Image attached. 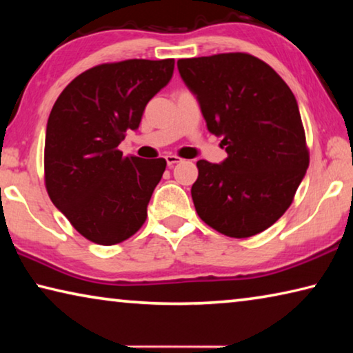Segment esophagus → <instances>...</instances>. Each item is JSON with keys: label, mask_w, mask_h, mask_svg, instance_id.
Returning a JSON list of instances; mask_svg holds the SVG:
<instances>
[{"label": "esophagus", "mask_w": 353, "mask_h": 353, "mask_svg": "<svg viewBox=\"0 0 353 353\" xmlns=\"http://www.w3.org/2000/svg\"><path fill=\"white\" fill-rule=\"evenodd\" d=\"M165 159H166V165H168L170 168H171V166H174L176 163H181L182 162V159L177 157V155H166Z\"/></svg>", "instance_id": "34e87169"}]
</instances>
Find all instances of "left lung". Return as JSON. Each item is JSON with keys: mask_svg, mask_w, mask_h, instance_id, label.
<instances>
[{"mask_svg": "<svg viewBox=\"0 0 353 353\" xmlns=\"http://www.w3.org/2000/svg\"><path fill=\"white\" fill-rule=\"evenodd\" d=\"M177 68L227 152L221 163H196V212L223 235L260 234L288 210L310 163L294 94L246 52L179 59Z\"/></svg>", "mask_w": 353, "mask_h": 353, "instance_id": "1", "label": "left lung"}]
</instances>
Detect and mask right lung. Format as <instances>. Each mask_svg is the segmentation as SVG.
<instances>
[{"mask_svg":"<svg viewBox=\"0 0 353 353\" xmlns=\"http://www.w3.org/2000/svg\"><path fill=\"white\" fill-rule=\"evenodd\" d=\"M174 59L103 63L74 77L52 105L45 185L82 236L103 246L140 229L165 159L124 157L118 145L140 126L146 104L171 81Z\"/></svg>","mask_w":353,"mask_h":353,"instance_id":"obj_1","label":"right lung"}]
</instances>
